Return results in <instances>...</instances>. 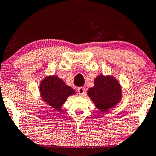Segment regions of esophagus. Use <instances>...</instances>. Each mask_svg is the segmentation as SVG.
Wrapping results in <instances>:
<instances>
[{"label": "esophagus", "instance_id": "1", "mask_svg": "<svg viewBox=\"0 0 156 156\" xmlns=\"http://www.w3.org/2000/svg\"><path fill=\"white\" fill-rule=\"evenodd\" d=\"M77 91H78V93H79V94H80V95H83V94H84V92H85V89H84V87H80V88H78V90H77Z\"/></svg>", "mask_w": 156, "mask_h": 156}]
</instances>
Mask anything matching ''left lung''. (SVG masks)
I'll return each instance as SVG.
<instances>
[{
	"mask_svg": "<svg viewBox=\"0 0 156 156\" xmlns=\"http://www.w3.org/2000/svg\"><path fill=\"white\" fill-rule=\"evenodd\" d=\"M87 94L100 112H107L120 102L122 89L114 76L101 74L94 79V87L89 89Z\"/></svg>",
	"mask_w": 156,
	"mask_h": 156,
	"instance_id": "8db88e82",
	"label": "left lung"
}]
</instances>
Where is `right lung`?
Masks as SVG:
<instances>
[{
    "mask_svg": "<svg viewBox=\"0 0 156 156\" xmlns=\"http://www.w3.org/2000/svg\"><path fill=\"white\" fill-rule=\"evenodd\" d=\"M39 92L42 100L51 109L58 111H62L61 108L68 97L76 94L74 89L66 85L62 79L54 75L47 76L42 80Z\"/></svg>",
    "mask_w": 156,
    "mask_h": 156,
    "instance_id": "1",
    "label": "right lung"
}]
</instances>
